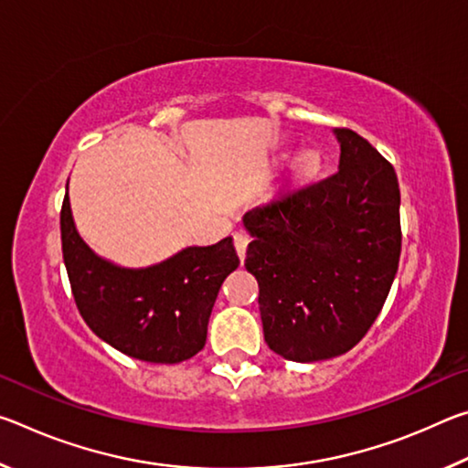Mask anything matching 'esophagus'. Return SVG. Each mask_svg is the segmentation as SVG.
<instances>
[{
  "label": "esophagus",
  "mask_w": 468,
  "mask_h": 468,
  "mask_svg": "<svg viewBox=\"0 0 468 468\" xmlns=\"http://www.w3.org/2000/svg\"><path fill=\"white\" fill-rule=\"evenodd\" d=\"M235 241V250H237V256H239V260L243 262L245 260V251H248V243H250V237L245 233H235L233 237Z\"/></svg>",
  "instance_id": "1"
}]
</instances>
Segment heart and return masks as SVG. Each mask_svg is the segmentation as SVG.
<instances>
[{"mask_svg": "<svg viewBox=\"0 0 468 468\" xmlns=\"http://www.w3.org/2000/svg\"><path fill=\"white\" fill-rule=\"evenodd\" d=\"M297 169L303 171V173L314 171V169H315V156H314V153L299 154V158H297Z\"/></svg>", "mask_w": 468, "mask_h": 468, "instance_id": "1", "label": "heart"}]
</instances>
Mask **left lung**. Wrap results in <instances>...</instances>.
I'll return each mask as SVG.
<instances>
[{"mask_svg": "<svg viewBox=\"0 0 468 468\" xmlns=\"http://www.w3.org/2000/svg\"><path fill=\"white\" fill-rule=\"evenodd\" d=\"M338 171L282 186L243 215L253 237L245 268L260 287L264 340L299 363L359 343L390 292L400 258V189L366 138L336 128Z\"/></svg>", "mask_w": 468, "mask_h": 468, "instance_id": "obj_1", "label": "left lung"}]
</instances>
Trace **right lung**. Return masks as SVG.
<instances>
[{
  "label": "right lung",
  "instance_id": "1",
  "mask_svg": "<svg viewBox=\"0 0 468 468\" xmlns=\"http://www.w3.org/2000/svg\"><path fill=\"white\" fill-rule=\"evenodd\" d=\"M61 250L89 328L117 351L148 363H179L202 351L220 284L239 266L231 237L189 245L146 268L117 266L97 256L76 231L68 192Z\"/></svg>",
  "mask_w": 468,
  "mask_h": 468
}]
</instances>
